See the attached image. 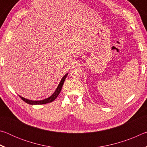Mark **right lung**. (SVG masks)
I'll use <instances>...</instances> for the list:
<instances>
[{
	"label": "right lung",
	"mask_w": 147,
	"mask_h": 147,
	"mask_svg": "<svg viewBox=\"0 0 147 147\" xmlns=\"http://www.w3.org/2000/svg\"><path fill=\"white\" fill-rule=\"evenodd\" d=\"M67 76V74H66L63 77V78H61V80L60 81V82H59V85L58 86V88H56L55 92H54V93L53 94H52V95L50 96V97H49V98L44 99V100H38V101L28 100V99H26L25 98L22 97V96H19L20 98H21L22 100L25 102H26L27 104H32V105H36V104H44L51 102H53V101H54V100H55V99L57 98V96L59 95V93H60V91L61 90L62 87H63L64 81H65V80Z\"/></svg>",
	"instance_id": "obj_1"
}]
</instances>
